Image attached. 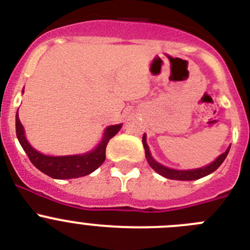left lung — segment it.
<instances>
[{
	"instance_id": "left-lung-1",
	"label": "left lung",
	"mask_w": 250,
	"mask_h": 250,
	"mask_svg": "<svg viewBox=\"0 0 250 250\" xmlns=\"http://www.w3.org/2000/svg\"><path fill=\"white\" fill-rule=\"evenodd\" d=\"M143 146L144 150H146V158L148 160L149 165L153 167L155 171L159 175L164 176L167 179H171V180H184V181H191V180H197V179H201L204 176H207L211 172H213L214 170H217L220 167V165L225 162L226 157L228 155V151H229L230 146H228L227 150L225 153H222L220 157L217 158L214 162H212L211 164L207 165V167H199V169H192V170H176V169H170V167H164V165L159 164L158 162L153 159L150 151H149V146L146 144V134L143 136Z\"/></svg>"
}]
</instances>
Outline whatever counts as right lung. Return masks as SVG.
I'll return each instance as SVG.
<instances>
[{"label":"right lung","instance_id":"1","mask_svg":"<svg viewBox=\"0 0 250 250\" xmlns=\"http://www.w3.org/2000/svg\"><path fill=\"white\" fill-rule=\"evenodd\" d=\"M122 128V125H109L104 133V138L99 146L93 150L79 155H65V157H50L39 153L28 143L24 134V128L18 117V111L16 114V133L21 146L27 153L28 158L32 164L53 179H75L86 176L101 167L106 159V146L109 139L118 133Z\"/></svg>","mask_w":250,"mask_h":250}]
</instances>
